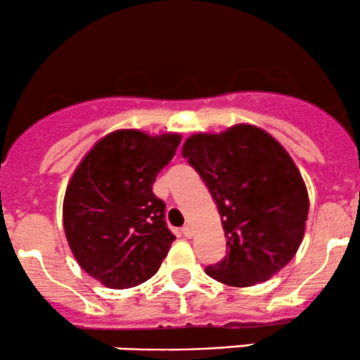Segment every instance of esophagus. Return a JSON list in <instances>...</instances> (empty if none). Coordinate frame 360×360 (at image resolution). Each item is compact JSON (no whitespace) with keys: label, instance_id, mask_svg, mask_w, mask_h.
<instances>
[{"label":"esophagus","instance_id":"obj_1","mask_svg":"<svg viewBox=\"0 0 360 360\" xmlns=\"http://www.w3.org/2000/svg\"><path fill=\"white\" fill-rule=\"evenodd\" d=\"M181 232H183V235L184 237H188V238H191L193 237V229L189 225H184L183 226V230H181Z\"/></svg>","mask_w":360,"mask_h":360}]
</instances>
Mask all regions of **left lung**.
Instances as JSON below:
<instances>
[{"instance_id": "obj_1", "label": "left lung", "mask_w": 360, "mask_h": 360, "mask_svg": "<svg viewBox=\"0 0 360 360\" xmlns=\"http://www.w3.org/2000/svg\"><path fill=\"white\" fill-rule=\"evenodd\" d=\"M183 157L205 181L220 213L226 255L206 267L237 288L267 281L295 257L308 220V193L283 146L252 125L196 134Z\"/></svg>"}]
</instances>
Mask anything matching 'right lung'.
Here are the masks:
<instances>
[{
    "label": "right lung",
    "instance_id": "add662e5",
    "mask_svg": "<svg viewBox=\"0 0 360 360\" xmlns=\"http://www.w3.org/2000/svg\"><path fill=\"white\" fill-rule=\"evenodd\" d=\"M179 143L176 134L113 131L72 174L62 208L65 237L82 269L106 288L146 283L176 240L152 184Z\"/></svg>",
    "mask_w": 360,
    "mask_h": 360
}]
</instances>
